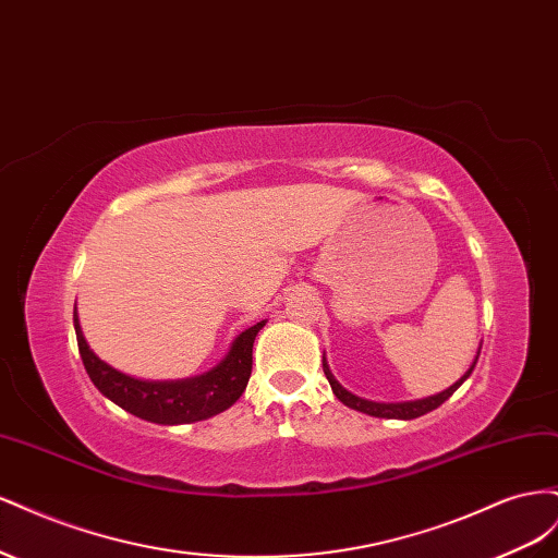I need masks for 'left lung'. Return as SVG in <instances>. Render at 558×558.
Returning <instances> with one entry per match:
<instances>
[{
  "mask_svg": "<svg viewBox=\"0 0 558 558\" xmlns=\"http://www.w3.org/2000/svg\"><path fill=\"white\" fill-rule=\"evenodd\" d=\"M477 359H480V353H477ZM477 359H475V363L470 365L468 373L459 381H456L453 386H449L447 391L437 393V396H430V398H424V400H414V402H373V400H363L359 396H353V393L347 391V388L340 381L332 377L326 359H324V373H326V379L330 381L332 393L337 396V400H342L347 408L356 410V412H363V414H369V416H379V418H404V421H410V418L424 416V414L437 410L445 400H449L453 396L456 388H459L472 375V369H475V365H477Z\"/></svg>",
  "mask_w": 558,
  "mask_h": 558,
  "instance_id": "1",
  "label": "left lung"
}]
</instances>
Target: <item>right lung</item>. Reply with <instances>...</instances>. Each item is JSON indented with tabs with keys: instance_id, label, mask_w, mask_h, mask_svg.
<instances>
[{
	"instance_id": "obj_1",
	"label": "right lung",
	"mask_w": 558,
	"mask_h": 558,
	"mask_svg": "<svg viewBox=\"0 0 558 558\" xmlns=\"http://www.w3.org/2000/svg\"><path fill=\"white\" fill-rule=\"evenodd\" d=\"M263 326L265 320L244 330L232 342L228 356L207 375L183 381H142L118 373V369L95 356L81 332L74 307V330L81 361L86 365L90 381L99 388V393L107 396L125 412L150 421V424L165 426L193 424V421L209 418L240 400L251 377L253 340H256Z\"/></svg>"
}]
</instances>
